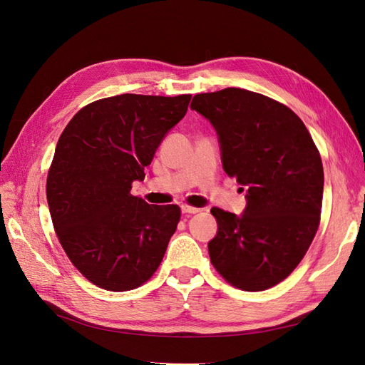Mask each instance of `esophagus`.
Returning a JSON list of instances; mask_svg holds the SVG:
<instances>
[{
    "mask_svg": "<svg viewBox=\"0 0 365 365\" xmlns=\"http://www.w3.org/2000/svg\"><path fill=\"white\" fill-rule=\"evenodd\" d=\"M181 212H182L184 215H195V213H200L201 208L190 207V205H181Z\"/></svg>",
    "mask_w": 365,
    "mask_h": 365,
    "instance_id": "34e87169",
    "label": "esophagus"
}]
</instances>
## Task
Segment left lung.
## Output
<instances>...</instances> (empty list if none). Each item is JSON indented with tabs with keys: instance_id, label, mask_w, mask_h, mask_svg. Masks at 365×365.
<instances>
[{
	"instance_id": "left-lung-1",
	"label": "left lung",
	"mask_w": 365,
	"mask_h": 365,
	"mask_svg": "<svg viewBox=\"0 0 365 365\" xmlns=\"http://www.w3.org/2000/svg\"><path fill=\"white\" fill-rule=\"evenodd\" d=\"M215 128L222 168L245 189L242 215L212 208L213 267L239 289L264 291L295 269L319 224L323 163L288 106L240 88L196 94L190 103Z\"/></svg>"
}]
</instances>
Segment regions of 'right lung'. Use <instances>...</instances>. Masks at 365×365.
I'll return each instance as SVG.
<instances>
[{
  "mask_svg": "<svg viewBox=\"0 0 365 365\" xmlns=\"http://www.w3.org/2000/svg\"><path fill=\"white\" fill-rule=\"evenodd\" d=\"M190 98H102L82 108L59 137L47 176L53 227L71 263L98 288L135 289L160 267L180 207L148 204L130 189L145 180V168Z\"/></svg>",
  "mask_w": 365,
  "mask_h": 365,
  "instance_id": "obj_1",
  "label": "right lung"
}]
</instances>
